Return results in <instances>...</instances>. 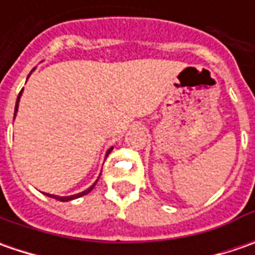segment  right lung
<instances>
[{
	"label": "right lung",
	"instance_id": "right-lung-1",
	"mask_svg": "<svg viewBox=\"0 0 255 255\" xmlns=\"http://www.w3.org/2000/svg\"><path fill=\"white\" fill-rule=\"evenodd\" d=\"M34 71H35V68H34V69H32V71H31V74H32ZM31 74H29V75H31ZM29 75H28V78H29ZM22 91H24V89H22ZM22 91L19 92V95H18V98H16V103H15L14 119H15V116H16V112H18V105H19V99H21V95H22ZM112 150H113V147H111V149H109V150L106 152V156H105V157H108V156H109V153L112 152ZM99 176H101V174H99ZM98 179H99V177H98ZM96 183H98V180L95 181V183H93L91 187H88L86 190L81 191V193H78V194H72V196H56V194H48V193H44V194H46L48 197H52V199H55V200H59V201L75 200V199H78V197H82V196H85V194H88L89 191H92V189H93V187H95V184H96Z\"/></svg>",
	"mask_w": 255,
	"mask_h": 255
}]
</instances>
